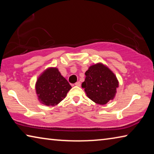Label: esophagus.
<instances>
[{
  "instance_id": "esophagus-1",
  "label": "esophagus",
  "mask_w": 154,
  "mask_h": 154,
  "mask_svg": "<svg viewBox=\"0 0 154 154\" xmlns=\"http://www.w3.org/2000/svg\"><path fill=\"white\" fill-rule=\"evenodd\" d=\"M75 85H77V86H80L81 83H80L79 82H76V83H75Z\"/></svg>"
}]
</instances>
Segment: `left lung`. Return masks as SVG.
<instances>
[{
  "mask_svg": "<svg viewBox=\"0 0 154 154\" xmlns=\"http://www.w3.org/2000/svg\"><path fill=\"white\" fill-rule=\"evenodd\" d=\"M82 86L88 97L99 105H105L113 100L119 83L116 76L108 67L98 63L92 65L85 72Z\"/></svg>",
  "mask_w": 154,
  "mask_h": 154,
  "instance_id": "obj_1",
  "label": "left lung"
}]
</instances>
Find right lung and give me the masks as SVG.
<instances>
[{
	"label": "right lung",
	"instance_id": "right-lung-1",
	"mask_svg": "<svg viewBox=\"0 0 154 154\" xmlns=\"http://www.w3.org/2000/svg\"><path fill=\"white\" fill-rule=\"evenodd\" d=\"M35 88L38 100L47 106L58 105L71 89L57 68H49L44 71L36 81Z\"/></svg>",
	"mask_w": 154,
	"mask_h": 154
}]
</instances>
